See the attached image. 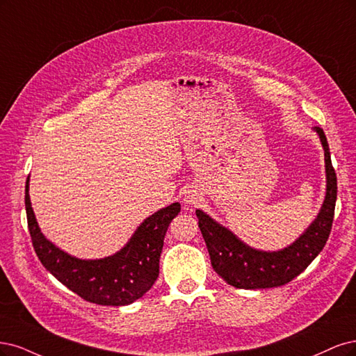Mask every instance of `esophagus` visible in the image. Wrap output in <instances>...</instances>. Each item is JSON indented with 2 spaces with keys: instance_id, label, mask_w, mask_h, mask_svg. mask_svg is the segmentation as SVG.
Masks as SVG:
<instances>
[{
  "instance_id": "34e87169",
  "label": "esophagus",
  "mask_w": 356,
  "mask_h": 356,
  "mask_svg": "<svg viewBox=\"0 0 356 356\" xmlns=\"http://www.w3.org/2000/svg\"><path fill=\"white\" fill-rule=\"evenodd\" d=\"M198 201H200V195L197 193V191H188L185 193V202L186 204L195 205V204H198Z\"/></svg>"
}]
</instances>
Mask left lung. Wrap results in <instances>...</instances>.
<instances>
[{
  "instance_id": "obj_1",
  "label": "left lung",
  "mask_w": 356,
  "mask_h": 356,
  "mask_svg": "<svg viewBox=\"0 0 356 356\" xmlns=\"http://www.w3.org/2000/svg\"><path fill=\"white\" fill-rule=\"evenodd\" d=\"M325 152L327 195L315 222L294 244L281 251H257L245 245L210 216L197 210L198 226L207 244L213 269L236 289L256 290L285 285L300 275L321 253L331 232L337 200V177L331 164L330 147L324 130L315 127Z\"/></svg>"
}]
</instances>
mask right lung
Returning <instances> with one entry per match:
<instances>
[{
    "mask_svg": "<svg viewBox=\"0 0 356 356\" xmlns=\"http://www.w3.org/2000/svg\"><path fill=\"white\" fill-rule=\"evenodd\" d=\"M25 207L32 245L44 268L81 299L102 306L130 305L151 289L159 273V256L168 225L180 213V204H171L147 217L117 254L81 260L66 254L41 234L31 207L29 177Z\"/></svg>",
    "mask_w": 356,
    "mask_h": 356,
    "instance_id": "add662e5",
    "label": "right lung"
}]
</instances>
